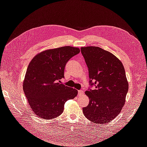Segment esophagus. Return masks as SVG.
<instances>
[{
    "mask_svg": "<svg viewBox=\"0 0 147 147\" xmlns=\"http://www.w3.org/2000/svg\"><path fill=\"white\" fill-rule=\"evenodd\" d=\"M84 94V92L82 90L78 91V95L79 96H83Z\"/></svg>",
    "mask_w": 147,
    "mask_h": 147,
    "instance_id": "obj_1",
    "label": "esophagus"
}]
</instances>
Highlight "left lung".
Segmentation results:
<instances>
[{
    "instance_id": "left-lung-1",
    "label": "left lung",
    "mask_w": 147,
    "mask_h": 147,
    "mask_svg": "<svg viewBox=\"0 0 147 147\" xmlns=\"http://www.w3.org/2000/svg\"><path fill=\"white\" fill-rule=\"evenodd\" d=\"M88 68L90 85L85 91L90 99L83 108L84 116L96 124H105L116 118L126 101L129 84L124 66L112 53L97 47H82Z\"/></svg>"
}]
</instances>
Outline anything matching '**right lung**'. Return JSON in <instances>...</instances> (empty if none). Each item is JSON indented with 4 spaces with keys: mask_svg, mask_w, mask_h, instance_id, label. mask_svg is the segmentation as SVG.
I'll return each instance as SVG.
<instances>
[{
    "mask_svg": "<svg viewBox=\"0 0 147 147\" xmlns=\"http://www.w3.org/2000/svg\"><path fill=\"white\" fill-rule=\"evenodd\" d=\"M80 53L78 48L66 46L40 52L31 60L23 82V91L33 112L50 119L63 112L67 100L78 94L75 89L59 83L64 77L66 63Z\"/></svg>",
    "mask_w": 147,
    "mask_h": 147,
    "instance_id": "obj_1",
    "label": "right lung"
}]
</instances>
